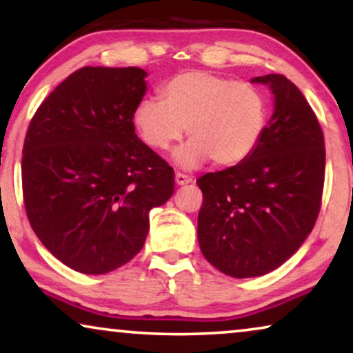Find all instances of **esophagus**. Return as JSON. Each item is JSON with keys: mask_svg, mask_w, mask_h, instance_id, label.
<instances>
[{"mask_svg": "<svg viewBox=\"0 0 353 353\" xmlns=\"http://www.w3.org/2000/svg\"><path fill=\"white\" fill-rule=\"evenodd\" d=\"M175 183L178 186H185V185H190V183H192V176L190 175H185V173H180L178 172L175 175Z\"/></svg>", "mask_w": 353, "mask_h": 353, "instance_id": "1", "label": "esophagus"}]
</instances>
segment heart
<instances>
[{
	"mask_svg": "<svg viewBox=\"0 0 353 353\" xmlns=\"http://www.w3.org/2000/svg\"><path fill=\"white\" fill-rule=\"evenodd\" d=\"M133 123L154 151H167L186 128L191 139L173 152L183 168L201 167L210 159L215 165L231 167L259 146L268 123V99L257 85L188 70L162 86L161 101L143 99Z\"/></svg>",
	"mask_w": 353,
	"mask_h": 353,
	"instance_id": "obj_1",
	"label": "heart"
}]
</instances>
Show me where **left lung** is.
<instances>
[{"label":"left lung","instance_id":"obj_1","mask_svg":"<svg viewBox=\"0 0 353 353\" xmlns=\"http://www.w3.org/2000/svg\"><path fill=\"white\" fill-rule=\"evenodd\" d=\"M268 85L273 114L255 151L226 170L197 180L202 202L197 241L221 273L254 278L297 252L315 226L325 183V138L301 90L284 75Z\"/></svg>","mask_w":353,"mask_h":353}]
</instances>
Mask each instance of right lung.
<instances>
[{
    "label": "right lung",
    "instance_id": "obj_1",
    "mask_svg": "<svg viewBox=\"0 0 353 353\" xmlns=\"http://www.w3.org/2000/svg\"><path fill=\"white\" fill-rule=\"evenodd\" d=\"M139 67H83L43 101L22 151L28 221L75 272L104 274L143 249L149 212L170 199L173 170L134 133L148 90Z\"/></svg>",
    "mask_w": 353,
    "mask_h": 353
}]
</instances>
